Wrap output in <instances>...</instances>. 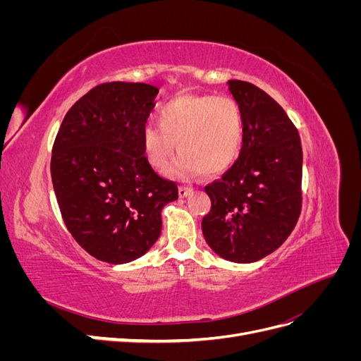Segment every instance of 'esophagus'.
Instances as JSON below:
<instances>
[{
	"label": "esophagus",
	"mask_w": 361,
	"mask_h": 361,
	"mask_svg": "<svg viewBox=\"0 0 361 361\" xmlns=\"http://www.w3.org/2000/svg\"><path fill=\"white\" fill-rule=\"evenodd\" d=\"M192 192V188L190 187H185V185H182V187H179V197H187V195H190Z\"/></svg>",
	"instance_id": "1"
}]
</instances>
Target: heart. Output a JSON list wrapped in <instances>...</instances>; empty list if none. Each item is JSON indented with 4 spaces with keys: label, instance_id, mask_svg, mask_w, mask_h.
Returning a JSON list of instances; mask_svg holds the SVG:
<instances>
[{
    "label": "heart",
    "instance_id": "b5f03b06",
    "mask_svg": "<svg viewBox=\"0 0 361 361\" xmlns=\"http://www.w3.org/2000/svg\"><path fill=\"white\" fill-rule=\"evenodd\" d=\"M158 123L141 134V157L149 167L162 171L176 143L180 154L170 173L183 179L226 171L244 143V114L232 96H178L161 108Z\"/></svg>",
    "mask_w": 361,
    "mask_h": 361
}]
</instances>
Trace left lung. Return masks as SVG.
<instances>
[{"instance_id":"obj_1","label":"left lung","mask_w":361,"mask_h":361,"mask_svg":"<svg viewBox=\"0 0 361 361\" xmlns=\"http://www.w3.org/2000/svg\"><path fill=\"white\" fill-rule=\"evenodd\" d=\"M244 114L239 158L221 179L206 185L211 211L202 231L218 256L250 264L277 250L301 214L302 149L285 110L255 84L228 81Z\"/></svg>"}]
</instances>
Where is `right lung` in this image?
<instances>
[{"label":"right lung","instance_id":"right-lung-1","mask_svg":"<svg viewBox=\"0 0 361 361\" xmlns=\"http://www.w3.org/2000/svg\"><path fill=\"white\" fill-rule=\"evenodd\" d=\"M158 89L104 82L76 101L52 146L51 176L63 221L87 253L106 264L143 256L161 235V211L178 199L141 157Z\"/></svg>","mask_w":361,"mask_h":361}]
</instances>
